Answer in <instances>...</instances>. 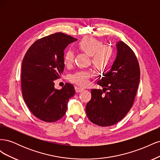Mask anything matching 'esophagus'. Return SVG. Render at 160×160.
<instances>
[{
    "label": "esophagus",
    "mask_w": 160,
    "mask_h": 160,
    "mask_svg": "<svg viewBox=\"0 0 160 160\" xmlns=\"http://www.w3.org/2000/svg\"><path fill=\"white\" fill-rule=\"evenodd\" d=\"M75 91L77 92V93H79V92H81V91L85 90V89L82 88H79V87H75Z\"/></svg>",
    "instance_id": "obj_1"
}]
</instances>
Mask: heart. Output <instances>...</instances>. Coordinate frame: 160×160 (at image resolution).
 <instances>
[{
	"instance_id": "heart-1",
	"label": "heart",
	"mask_w": 160,
	"mask_h": 160,
	"mask_svg": "<svg viewBox=\"0 0 160 160\" xmlns=\"http://www.w3.org/2000/svg\"><path fill=\"white\" fill-rule=\"evenodd\" d=\"M77 48L91 57L92 64L99 70L104 69L108 66L112 56V49L110 47L103 45L101 41L93 37H85L77 45ZM67 66L72 65L74 61V53L69 50L64 56ZM93 76L89 71H79L70 77L72 83L80 86H85L89 83V79Z\"/></svg>"
}]
</instances>
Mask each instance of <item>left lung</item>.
Here are the masks:
<instances>
[{"label":"left lung","mask_w":160,"mask_h":160,"mask_svg":"<svg viewBox=\"0 0 160 160\" xmlns=\"http://www.w3.org/2000/svg\"><path fill=\"white\" fill-rule=\"evenodd\" d=\"M116 49L111 69L98 82L103 91L91 89V99L85 108L91 122L102 127L117 123L126 115L139 83V66L133 51L122 41L117 42Z\"/></svg>","instance_id":"left-lung-1"}]
</instances>
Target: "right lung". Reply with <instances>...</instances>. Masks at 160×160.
<instances>
[{
    "mask_svg": "<svg viewBox=\"0 0 160 160\" xmlns=\"http://www.w3.org/2000/svg\"><path fill=\"white\" fill-rule=\"evenodd\" d=\"M77 38L57 32L35 41L24 57L21 88L24 101L32 113L45 122L62 118L67 104L75 95L74 86L66 83L61 89L55 88L54 81L65 69L64 51Z\"/></svg>",
    "mask_w": 160,
    "mask_h": 160,
    "instance_id": "1",
    "label": "right lung"
}]
</instances>
